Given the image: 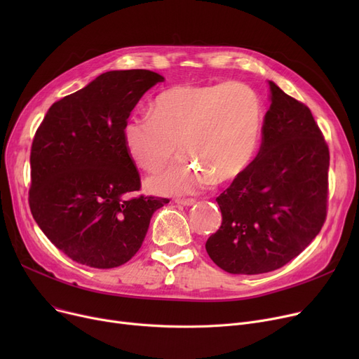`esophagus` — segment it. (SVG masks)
Segmentation results:
<instances>
[{"label": "esophagus", "instance_id": "1", "mask_svg": "<svg viewBox=\"0 0 359 359\" xmlns=\"http://www.w3.org/2000/svg\"><path fill=\"white\" fill-rule=\"evenodd\" d=\"M195 202H196L195 199H176V203L183 205V206H191V205H194Z\"/></svg>", "mask_w": 359, "mask_h": 359}]
</instances>
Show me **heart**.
Here are the masks:
<instances>
[{
  "mask_svg": "<svg viewBox=\"0 0 359 359\" xmlns=\"http://www.w3.org/2000/svg\"><path fill=\"white\" fill-rule=\"evenodd\" d=\"M265 106L249 84H183L160 93L151 113L129 116L122 129L128 154L142 170L156 172L177 153L179 161L147 180L158 195H186L241 176L262 138Z\"/></svg>",
  "mask_w": 359,
  "mask_h": 359,
  "instance_id": "b5f03b06",
  "label": "heart"
}]
</instances>
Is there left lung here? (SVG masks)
Segmentation results:
<instances>
[{
    "label": "left lung",
    "instance_id": "1",
    "mask_svg": "<svg viewBox=\"0 0 359 359\" xmlns=\"http://www.w3.org/2000/svg\"><path fill=\"white\" fill-rule=\"evenodd\" d=\"M269 88L259 153L217 198L222 222L205 244L215 265L234 275L287 265L326 219L327 144L306 104L273 81Z\"/></svg>",
    "mask_w": 359,
    "mask_h": 359
}]
</instances>
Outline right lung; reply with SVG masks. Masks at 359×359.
Returning <instances> with one entry per match:
<instances>
[{"label":"right lung","instance_id":"1","mask_svg":"<svg viewBox=\"0 0 359 359\" xmlns=\"http://www.w3.org/2000/svg\"><path fill=\"white\" fill-rule=\"evenodd\" d=\"M164 77L148 69L107 71L53 103L32 144L30 211L74 262L110 269L126 263L168 199L140 196L138 170L122 129L144 93Z\"/></svg>","mask_w":359,"mask_h":359}]
</instances>
